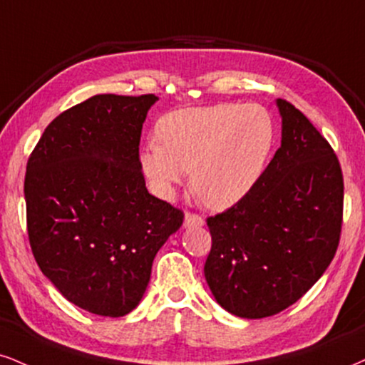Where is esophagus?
Wrapping results in <instances>:
<instances>
[{
  "instance_id": "obj_1",
  "label": "esophagus",
  "mask_w": 365,
  "mask_h": 365,
  "mask_svg": "<svg viewBox=\"0 0 365 365\" xmlns=\"http://www.w3.org/2000/svg\"><path fill=\"white\" fill-rule=\"evenodd\" d=\"M203 223L205 220L200 215L191 213V211H186V215H184V227H201Z\"/></svg>"
}]
</instances>
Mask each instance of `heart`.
Returning a JSON list of instances; mask_svg holds the SVG:
<instances>
[{
	"mask_svg": "<svg viewBox=\"0 0 365 365\" xmlns=\"http://www.w3.org/2000/svg\"><path fill=\"white\" fill-rule=\"evenodd\" d=\"M143 147L142 169L160 196L170 197L191 170L206 206L225 210L252 191L274 142L271 116L257 105L220 103L173 111Z\"/></svg>",
	"mask_w": 365,
	"mask_h": 365,
	"instance_id": "obj_1",
	"label": "heart"
}]
</instances>
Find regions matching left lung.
<instances>
[{
  "instance_id": "1",
  "label": "left lung",
  "mask_w": 365,
  "mask_h": 365,
  "mask_svg": "<svg viewBox=\"0 0 365 365\" xmlns=\"http://www.w3.org/2000/svg\"><path fill=\"white\" fill-rule=\"evenodd\" d=\"M277 106L281 147L257 184L206 218V282L220 307L250 320L291 307L322 277L344 220V175L334 148L289 101Z\"/></svg>"
}]
</instances>
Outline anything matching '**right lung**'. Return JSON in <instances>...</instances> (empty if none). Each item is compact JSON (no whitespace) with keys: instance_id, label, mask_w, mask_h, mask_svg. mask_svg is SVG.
<instances>
[{"instance_id":"obj_1","label":"right lung","mask_w":365,"mask_h":365,"mask_svg":"<svg viewBox=\"0 0 365 365\" xmlns=\"http://www.w3.org/2000/svg\"><path fill=\"white\" fill-rule=\"evenodd\" d=\"M157 96L98 94L51 121L26 162V230L67 301L118 318L140 303L182 210L148 195L138 157Z\"/></svg>"}]
</instances>
